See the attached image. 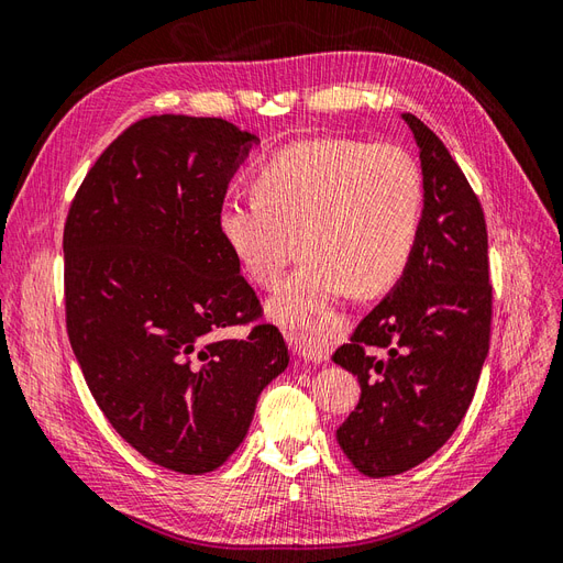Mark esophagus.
Listing matches in <instances>:
<instances>
[{"mask_svg":"<svg viewBox=\"0 0 563 563\" xmlns=\"http://www.w3.org/2000/svg\"><path fill=\"white\" fill-rule=\"evenodd\" d=\"M288 338H291V343H296V347H300V354L308 362L317 364L329 356V350L323 347V338L314 327H302V329L288 331Z\"/></svg>","mask_w":563,"mask_h":563,"instance_id":"1","label":"esophagus"}]
</instances>
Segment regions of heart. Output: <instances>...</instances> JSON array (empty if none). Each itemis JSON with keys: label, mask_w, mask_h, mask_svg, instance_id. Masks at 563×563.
Segmentation results:
<instances>
[{"label": "heart", "mask_w": 563, "mask_h": 563, "mask_svg": "<svg viewBox=\"0 0 563 563\" xmlns=\"http://www.w3.org/2000/svg\"><path fill=\"white\" fill-rule=\"evenodd\" d=\"M251 199H225L220 240L246 277L275 288L308 255L269 312L282 321L314 314L352 291L376 296L411 261L424 211L418 162L399 145L352 139L288 143L255 168Z\"/></svg>", "instance_id": "heart-1"}]
</instances>
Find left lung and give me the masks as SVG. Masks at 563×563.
I'll use <instances>...</instances> for the list:
<instances>
[{"label": "left lung", "instance_id": "obj_1", "mask_svg": "<svg viewBox=\"0 0 563 563\" xmlns=\"http://www.w3.org/2000/svg\"><path fill=\"white\" fill-rule=\"evenodd\" d=\"M420 147L424 211L397 286L333 362L362 385L335 437L366 476H395L446 444L472 404L490 340L482 203L437 133L404 112Z\"/></svg>", "mask_w": 563, "mask_h": 563}]
</instances>
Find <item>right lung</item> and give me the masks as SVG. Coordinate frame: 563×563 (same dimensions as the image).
<instances>
[{"label": "right lung", "instance_id": "obj_1", "mask_svg": "<svg viewBox=\"0 0 563 563\" xmlns=\"http://www.w3.org/2000/svg\"><path fill=\"white\" fill-rule=\"evenodd\" d=\"M261 141L218 117L155 114L98 157L65 220V321L100 411L152 463L213 472L288 366L220 240L218 211Z\"/></svg>", "mask_w": 563, "mask_h": 563}]
</instances>
